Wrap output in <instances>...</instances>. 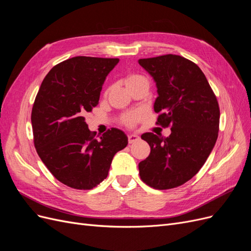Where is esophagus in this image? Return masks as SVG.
<instances>
[{"mask_svg": "<svg viewBox=\"0 0 251 251\" xmlns=\"http://www.w3.org/2000/svg\"><path fill=\"white\" fill-rule=\"evenodd\" d=\"M139 139H140L139 136L136 135V134H129L128 135V143H134V142L138 141Z\"/></svg>", "mask_w": 251, "mask_h": 251, "instance_id": "obj_1", "label": "esophagus"}]
</instances>
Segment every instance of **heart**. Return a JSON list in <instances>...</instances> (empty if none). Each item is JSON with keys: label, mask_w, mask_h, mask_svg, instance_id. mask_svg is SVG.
I'll use <instances>...</instances> for the list:
<instances>
[{"label": "heart", "mask_w": 251, "mask_h": 251, "mask_svg": "<svg viewBox=\"0 0 251 251\" xmlns=\"http://www.w3.org/2000/svg\"><path fill=\"white\" fill-rule=\"evenodd\" d=\"M125 83H126V87L128 88V87H132V86H135V85H138V84L149 83V82H148V80H146V77L141 75L131 74V75H128L126 77ZM136 119H137V115L136 114H129V115H126L124 118V123L126 125H127V126H133L136 123Z\"/></svg>", "instance_id": "obj_1"}]
</instances>
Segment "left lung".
Masks as SVG:
<instances>
[{"instance_id": "obj_1", "label": "left lung", "mask_w": 251, "mask_h": 251, "mask_svg": "<svg viewBox=\"0 0 251 251\" xmlns=\"http://www.w3.org/2000/svg\"><path fill=\"white\" fill-rule=\"evenodd\" d=\"M138 63L157 86V124L171 126L167 138L141 135L151 153L139 163V175L154 189L176 188L200 171L214 149L219 131L218 101L201 68L184 57L169 54L139 59Z\"/></svg>"}]
</instances>
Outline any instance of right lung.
<instances>
[{
    "label": "right lung",
    "mask_w": 251,
    "mask_h": 251,
    "mask_svg": "<svg viewBox=\"0 0 251 251\" xmlns=\"http://www.w3.org/2000/svg\"><path fill=\"white\" fill-rule=\"evenodd\" d=\"M119 59L77 56L57 64L43 79L31 123L39 158L59 181L89 190L105 179L126 135L111 128L96 138L85 113L99 105L102 84Z\"/></svg>",
    "instance_id": "add662e5"
}]
</instances>
